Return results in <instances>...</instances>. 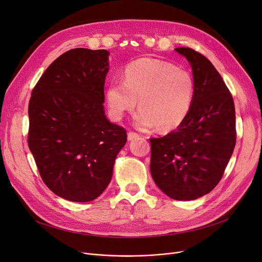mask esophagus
<instances>
[{"label":"esophagus","instance_id":"obj_1","mask_svg":"<svg viewBox=\"0 0 262 262\" xmlns=\"http://www.w3.org/2000/svg\"><path fill=\"white\" fill-rule=\"evenodd\" d=\"M139 137V134L138 133H135V132H128L127 134V139L128 140H134L136 138H138Z\"/></svg>","mask_w":262,"mask_h":262}]
</instances>
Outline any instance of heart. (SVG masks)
Returning a JSON list of instances; mask_svg holds the SVG:
<instances>
[{
  "mask_svg": "<svg viewBox=\"0 0 262 262\" xmlns=\"http://www.w3.org/2000/svg\"><path fill=\"white\" fill-rule=\"evenodd\" d=\"M193 95V79L184 69L155 58H140L126 66L123 81L108 86L106 99L110 115L117 120L134 109L139 99L136 125L171 130L188 116Z\"/></svg>",
  "mask_w": 262,
  "mask_h": 262,
  "instance_id": "obj_1",
  "label": "heart"
}]
</instances>
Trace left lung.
I'll use <instances>...</instances> for the list:
<instances>
[{
	"label": "left lung",
	"mask_w": 262,
	"mask_h": 262,
	"mask_svg": "<svg viewBox=\"0 0 262 262\" xmlns=\"http://www.w3.org/2000/svg\"><path fill=\"white\" fill-rule=\"evenodd\" d=\"M175 51L193 72L194 95L188 116L174 132L150 138V174L173 200L192 201L219 184L236 145L232 95L213 64L190 48Z\"/></svg>",
	"instance_id": "8db88e82"
}]
</instances>
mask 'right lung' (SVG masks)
<instances>
[{
    "instance_id": "right-lung-1",
    "label": "right lung",
    "mask_w": 262,
    "mask_h": 262,
    "mask_svg": "<svg viewBox=\"0 0 262 262\" xmlns=\"http://www.w3.org/2000/svg\"><path fill=\"white\" fill-rule=\"evenodd\" d=\"M106 50L72 49L41 75L29 103L27 143L43 183L71 202L100 196L127 141L104 113Z\"/></svg>"
}]
</instances>
